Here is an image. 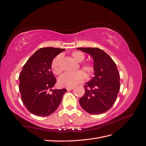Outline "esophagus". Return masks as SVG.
Here are the masks:
<instances>
[{"instance_id": "34e87169", "label": "esophagus", "mask_w": 146, "mask_h": 146, "mask_svg": "<svg viewBox=\"0 0 146 146\" xmlns=\"http://www.w3.org/2000/svg\"><path fill=\"white\" fill-rule=\"evenodd\" d=\"M73 88H74L73 87H69V88H66V90L68 91H69V90H72Z\"/></svg>"}]
</instances>
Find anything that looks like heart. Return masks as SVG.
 <instances>
[{"mask_svg": "<svg viewBox=\"0 0 146 146\" xmlns=\"http://www.w3.org/2000/svg\"><path fill=\"white\" fill-rule=\"evenodd\" d=\"M73 58L78 62H81L84 60V56L83 53L80 52H74L72 53ZM62 56L61 55H58L54 58L51 64V68L54 74H59L62 72ZM81 67L84 71L89 74L94 73V64L90 62L82 63ZM86 78V74L81 70L74 73L66 72L62 74L58 78V83L61 86L63 87H73L78 84L83 82Z\"/></svg>", "mask_w": 146, "mask_h": 146, "instance_id": "heart-1", "label": "heart"}]
</instances>
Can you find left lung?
Segmentation results:
<instances>
[{
	"label": "left lung",
	"instance_id": "left-lung-1",
	"mask_svg": "<svg viewBox=\"0 0 146 146\" xmlns=\"http://www.w3.org/2000/svg\"><path fill=\"white\" fill-rule=\"evenodd\" d=\"M94 60V76L84 85V94L79 100L83 109L91 114L108 111L116 100L120 89L119 73L113 59L98 48H78Z\"/></svg>",
	"mask_w": 146,
	"mask_h": 146
}]
</instances>
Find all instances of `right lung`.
<instances>
[{
    "label": "right lung",
    "instance_id": "1",
    "mask_svg": "<svg viewBox=\"0 0 146 146\" xmlns=\"http://www.w3.org/2000/svg\"><path fill=\"white\" fill-rule=\"evenodd\" d=\"M64 48L45 47L38 50L23 66L19 75V90L23 103L30 113L47 116L55 112L62 102L65 88L52 90L56 80L51 64ZM52 90V94L49 91Z\"/></svg>",
    "mask_w": 146,
    "mask_h": 146
}]
</instances>
